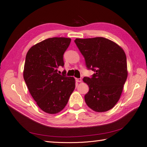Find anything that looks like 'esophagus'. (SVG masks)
<instances>
[{
    "instance_id": "1",
    "label": "esophagus",
    "mask_w": 147,
    "mask_h": 147,
    "mask_svg": "<svg viewBox=\"0 0 147 147\" xmlns=\"http://www.w3.org/2000/svg\"><path fill=\"white\" fill-rule=\"evenodd\" d=\"M76 81L77 82H82V78H76Z\"/></svg>"
}]
</instances>
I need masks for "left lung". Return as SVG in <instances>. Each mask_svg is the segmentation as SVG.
<instances>
[{"label": "left lung", "instance_id": "left-lung-1", "mask_svg": "<svg viewBox=\"0 0 147 147\" xmlns=\"http://www.w3.org/2000/svg\"><path fill=\"white\" fill-rule=\"evenodd\" d=\"M86 67L94 71L84 77L90 90L84 96L87 105L96 112L112 109L119 100L127 77L126 56L118 44L104 37L76 38Z\"/></svg>", "mask_w": 147, "mask_h": 147}]
</instances>
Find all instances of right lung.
<instances>
[{"label":"right lung","mask_w":147,"mask_h":147,"mask_svg":"<svg viewBox=\"0 0 147 147\" xmlns=\"http://www.w3.org/2000/svg\"><path fill=\"white\" fill-rule=\"evenodd\" d=\"M71 39L53 37L31 47L26 56L23 77L30 94L43 112L56 114L63 110L75 88L74 77L57 73Z\"/></svg>","instance_id":"right-lung-1"}]
</instances>
